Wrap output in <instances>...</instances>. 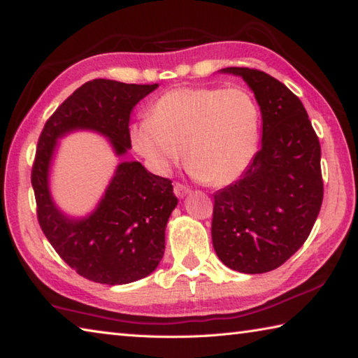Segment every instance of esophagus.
Masks as SVG:
<instances>
[{
  "label": "esophagus",
  "instance_id": "1",
  "mask_svg": "<svg viewBox=\"0 0 358 358\" xmlns=\"http://www.w3.org/2000/svg\"><path fill=\"white\" fill-rule=\"evenodd\" d=\"M188 193H190V188L185 187L184 184H179V182L174 184V194H176L178 198H184Z\"/></svg>",
  "mask_w": 358,
  "mask_h": 358
}]
</instances>
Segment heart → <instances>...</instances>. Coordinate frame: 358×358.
Here are the masks:
<instances>
[{
	"instance_id": "b5f03b06",
	"label": "heart",
	"mask_w": 358,
	"mask_h": 358,
	"mask_svg": "<svg viewBox=\"0 0 358 358\" xmlns=\"http://www.w3.org/2000/svg\"><path fill=\"white\" fill-rule=\"evenodd\" d=\"M260 107L243 87H179L150 107V118L129 126L132 148L166 173L185 151L188 171L202 184H232L257 152Z\"/></svg>"
}]
</instances>
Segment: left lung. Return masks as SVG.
I'll use <instances>...</instances> for the list:
<instances>
[{"label":"left lung","instance_id":"8db88e82","mask_svg":"<svg viewBox=\"0 0 358 358\" xmlns=\"http://www.w3.org/2000/svg\"><path fill=\"white\" fill-rule=\"evenodd\" d=\"M262 112V148L234 184L215 196L212 241L226 266L245 274L273 271L312 232L322 204L321 146L301 99L260 70L229 66Z\"/></svg>","mask_w":358,"mask_h":358}]
</instances>
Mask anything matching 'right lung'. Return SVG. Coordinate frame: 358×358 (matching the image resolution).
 <instances>
[{"label":"right lung","mask_w":358,"mask_h":358,"mask_svg":"<svg viewBox=\"0 0 358 358\" xmlns=\"http://www.w3.org/2000/svg\"><path fill=\"white\" fill-rule=\"evenodd\" d=\"M157 87L89 80L57 107L40 134L31 174L38 224L66 265L98 284H129L157 268L178 198L170 179L150 173L140 162H121L95 210L70 218L50 193L54 151L66 134L93 131L109 138L117 156H124L131 148V112Z\"/></svg>","instance_id":"right-lung-1"}]
</instances>
